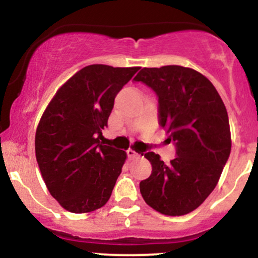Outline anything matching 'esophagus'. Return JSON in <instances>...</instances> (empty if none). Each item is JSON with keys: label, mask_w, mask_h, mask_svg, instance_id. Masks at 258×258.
Segmentation results:
<instances>
[{"label": "esophagus", "mask_w": 258, "mask_h": 258, "mask_svg": "<svg viewBox=\"0 0 258 258\" xmlns=\"http://www.w3.org/2000/svg\"><path fill=\"white\" fill-rule=\"evenodd\" d=\"M127 155H128L130 159H138L139 156H141L137 152H135V150H133V149L127 150Z\"/></svg>", "instance_id": "34e87169"}]
</instances>
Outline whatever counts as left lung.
Listing matches in <instances>:
<instances>
[{"label": "left lung", "instance_id": "obj_1", "mask_svg": "<svg viewBox=\"0 0 258 258\" xmlns=\"http://www.w3.org/2000/svg\"><path fill=\"white\" fill-rule=\"evenodd\" d=\"M135 81L159 98V123L170 133L177 156L165 164L159 154H144L149 178L139 183L143 199L155 211L183 216L198 209L217 185L232 148L227 109L215 86L190 68H143Z\"/></svg>", "mask_w": 258, "mask_h": 258}]
</instances>
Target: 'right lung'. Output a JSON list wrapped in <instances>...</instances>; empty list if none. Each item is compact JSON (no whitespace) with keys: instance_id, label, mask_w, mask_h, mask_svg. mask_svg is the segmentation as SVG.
Returning <instances> with one entry per match:
<instances>
[{"instance_id":"1","label":"right lung","mask_w":258,"mask_h":258,"mask_svg":"<svg viewBox=\"0 0 258 258\" xmlns=\"http://www.w3.org/2000/svg\"><path fill=\"white\" fill-rule=\"evenodd\" d=\"M139 67L82 68L54 94L38 122L35 153L47 189L63 209L86 214L108 203L127 154L103 146L114 99Z\"/></svg>"}]
</instances>
